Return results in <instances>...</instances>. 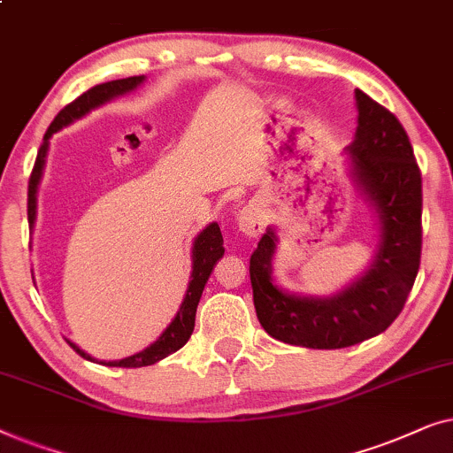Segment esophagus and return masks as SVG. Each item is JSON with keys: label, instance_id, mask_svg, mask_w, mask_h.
<instances>
[{"label": "esophagus", "instance_id": "obj_1", "mask_svg": "<svg viewBox=\"0 0 453 453\" xmlns=\"http://www.w3.org/2000/svg\"><path fill=\"white\" fill-rule=\"evenodd\" d=\"M266 215L258 203H248L238 215V227L240 232L248 235V238H258L265 232Z\"/></svg>", "mask_w": 453, "mask_h": 453}]
</instances>
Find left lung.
Returning <instances> with one entry per match:
<instances>
[{
  "label": "left lung",
  "mask_w": 453,
  "mask_h": 453,
  "mask_svg": "<svg viewBox=\"0 0 453 453\" xmlns=\"http://www.w3.org/2000/svg\"><path fill=\"white\" fill-rule=\"evenodd\" d=\"M357 133L347 151L359 193L380 219V248L365 275L334 297L293 296L273 285L275 229L250 257L257 316L273 339L308 349H345L384 333L415 285L423 246V184L404 127L365 92L355 90Z\"/></svg>",
  "instance_id": "1"
}]
</instances>
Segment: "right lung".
Here are the masks:
<instances>
[{
	"label": "right lung",
	"instance_id": "add662e5",
	"mask_svg": "<svg viewBox=\"0 0 453 453\" xmlns=\"http://www.w3.org/2000/svg\"><path fill=\"white\" fill-rule=\"evenodd\" d=\"M143 75H133V78H125V80H112L106 81V84H98L90 88V90L81 94V96L75 98L73 102H69L65 108H61L59 114L53 119V123L49 125L47 133H44L41 150H38L33 174H30L28 180V224L35 226L36 219V188L38 182H41L42 176V168H44V157H47L49 151V139L53 137V133H57L63 127L72 125L73 120H78L88 114L94 108H98L106 102H111L119 96H125L135 90L137 86L143 84ZM224 235H221V229L218 224H209L203 232L195 238L193 244V273H190V283L187 289V296H184L180 310L174 316V320L170 322V326L164 330L154 345H150L148 349H143L142 353H135L131 357H125V359L119 361H96L94 357L88 355L86 351H81L78 345H73L72 341L69 347L73 349L80 357H84L88 361H96L102 363V365L108 367H145V365H154L164 357H168L172 353H176L178 349L187 345V341L190 339L195 328V316H196V305H199L201 293L205 289V283L209 275H211L213 265L224 257Z\"/></svg>",
	"mask_w": 453,
	"mask_h": 453
}]
</instances>
